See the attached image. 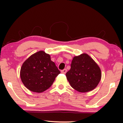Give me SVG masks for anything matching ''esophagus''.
Returning a JSON list of instances; mask_svg holds the SVG:
<instances>
[{
    "mask_svg": "<svg viewBox=\"0 0 123 123\" xmlns=\"http://www.w3.org/2000/svg\"><path fill=\"white\" fill-rule=\"evenodd\" d=\"M66 72H67V70L66 69H64L61 70V73H63V74H65V73H66Z\"/></svg>",
    "mask_w": 123,
    "mask_h": 123,
    "instance_id": "1",
    "label": "esophagus"
}]
</instances>
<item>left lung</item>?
I'll return each mask as SVG.
<instances>
[{"instance_id": "obj_1", "label": "left lung", "mask_w": 123, "mask_h": 123, "mask_svg": "<svg viewBox=\"0 0 123 123\" xmlns=\"http://www.w3.org/2000/svg\"><path fill=\"white\" fill-rule=\"evenodd\" d=\"M66 76L73 88L80 92H87L97 87L102 73L95 61L87 54L83 53L73 58Z\"/></svg>"}]
</instances>
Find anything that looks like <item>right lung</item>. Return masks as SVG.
<instances>
[{"label": "right lung", "instance_id": "right-lung-1", "mask_svg": "<svg viewBox=\"0 0 123 123\" xmlns=\"http://www.w3.org/2000/svg\"><path fill=\"white\" fill-rule=\"evenodd\" d=\"M60 71L50 55L44 51L36 52L25 61L20 70L21 81L28 90L42 92L51 86Z\"/></svg>", "mask_w": 123, "mask_h": 123}]
</instances>
